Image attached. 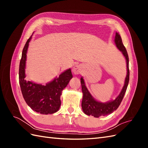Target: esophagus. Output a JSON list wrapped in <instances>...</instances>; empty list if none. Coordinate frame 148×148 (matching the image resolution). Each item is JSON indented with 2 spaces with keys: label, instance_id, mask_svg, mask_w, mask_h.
Segmentation results:
<instances>
[{
  "label": "esophagus",
  "instance_id": "obj_1",
  "mask_svg": "<svg viewBox=\"0 0 148 148\" xmlns=\"http://www.w3.org/2000/svg\"><path fill=\"white\" fill-rule=\"evenodd\" d=\"M82 70V65H77L73 68V72L75 75H78V74L81 73Z\"/></svg>",
  "mask_w": 148,
  "mask_h": 148
}]
</instances>
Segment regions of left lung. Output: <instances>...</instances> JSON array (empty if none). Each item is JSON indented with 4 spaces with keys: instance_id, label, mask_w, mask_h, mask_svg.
<instances>
[{
    "instance_id": "left-lung-1",
    "label": "left lung",
    "mask_w": 148,
    "mask_h": 148,
    "mask_svg": "<svg viewBox=\"0 0 148 148\" xmlns=\"http://www.w3.org/2000/svg\"><path fill=\"white\" fill-rule=\"evenodd\" d=\"M115 42L116 46L119 50L122 52L123 55L125 56L127 60V75L125 78V84L122 88V90L120 93V95L116 99L112 101H110L106 103H102L96 101L91 96L90 93L88 91L84 82L83 78H81V84L82 88V92L83 94L82 99V109L85 114L88 115H92L95 117H99L100 116H104L110 114L114 111L117 109L122 102L124 97L125 93L127 91V88L129 82V59L128 53L126 50V48L123 44L122 38L119 33H116L115 37Z\"/></svg>"
}]
</instances>
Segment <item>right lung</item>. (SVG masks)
<instances>
[{
    "label": "right lung",
    "mask_w": 148,
    "mask_h": 148,
    "mask_svg": "<svg viewBox=\"0 0 148 148\" xmlns=\"http://www.w3.org/2000/svg\"><path fill=\"white\" fill-rule=\"evenodd\" d=\"M31 36L25 44L20 62L19 83L21 91L26 104L33 110L42 114H52L59 109L62 91L69 84L73 75L70 69L60 74L59 78L46 85L26 82L25 79V69L26 53Z\"/></svg>",
    "instance_id": "right-lung-1"
}]
</instances>
